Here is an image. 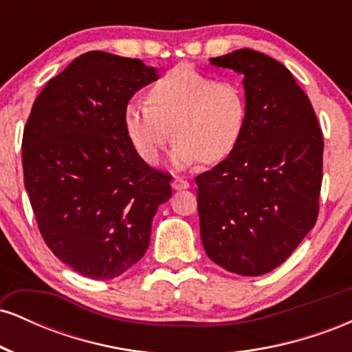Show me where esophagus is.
Here are the masks:
<instances>
[{"instance_id": "obj_1", "label": "esophagus", "mask_w": 352, "mask_h": 352, "mask_svg": "<svg viewBox=\"0 0 352 352\" xmlns=\"http://www.w3.org/2000/svg\"><path fill=\"white\" fill-rule=\"evenodd\" d=\"M188 187H190L188 182L184 180V179H180V177H175V179L172 180V188L173 190H187Z\"/></svg>"}]
</instances>
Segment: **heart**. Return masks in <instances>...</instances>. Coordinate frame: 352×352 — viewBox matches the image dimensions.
Instances as JSON below:
<instances>
[{
  "instance_id": "b5f03b06",
  "label": "heart",
  "mask_w": 352,
  "mask_h": 352,
  "mask_svg": "<svg viewBox=\"0 0 352 352\" xmlns=\"http://www.w3.org/2000/svg\"><path fill=\"white\" fill-rule=\"evenodd\" d=\"M250 104L241 84L180 66L159 78L145 94V106L124 109L125 135L145 164L155 165L172 137V168L182 170L201 160H227L243 140Z\"/></svg>"
}]
</instances>
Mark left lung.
Segmentation results:
<instances>
[{
  "instance_id": "left-lung-1",
  "label": "left lung",
  "mask_w": 352,
  "mask_h": 352,
  "mask_svg": "<svg viewBox=\"0 0 352 352\" xmlns=\"http://www.w3.org/2000/svg\"><path fill=\"white\" fill-rule=\"evenodd\" d=\"M210 63L243 74V140L195 182L205 253L227 272L260 276L280 266L314 227L322 134L308 96L276 59L236 50Z\"/></svg>"
}]
</instances>
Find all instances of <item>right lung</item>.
<instances>
[{
	"label": "right lung",
	"instance_id": "1",
	"mask_svg": "<svg viewBox=\"0 0 352 352\" xmlns=\"http://www.w3.org/2000/svg\"><path fill=\"white\" fill-rule=\"evenodd\" d=\"M159 79L140 59L89 51L50 79L23 134L24 187L39 232L63 263L91 280H112L151 243L167 173L137 155L124 109Z\"/></svg>",
	"mask_w": 352,
	"mask_h": 352
}]
</instances>
